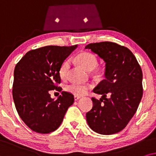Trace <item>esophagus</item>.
Listing matches in <instances>:
<instances>
[{
	"mask_svg": "<svg viewBox=\"0 0 156 156\" xmlns=\"http://www.w3.org/2000/svg\"><path fill=\"white\" fill-rule=\"evenodd\" d=\"M80 98V96H76V95H75V96H74L75 101H78V100H79Z\"/></svg>",
	"mask_w": 156,
	"mask_h": 156,
	"instance_id": "obj_1",
	"label": "esophagus"
}]
</instances>
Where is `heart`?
<instances>
[{
  "instance_id": "1",
  "label": "heart",
  "mask_w": 156,
  "mask_h": 156,
  "mask_svg": "<svg viewBox=\"0 0 156 156\" xmlns=\"http://www.w3.org/2000/svg\"><path fill=\"white\" fill-rule=\"evenodd\" d=\"M75 61L88 71L93 70L96 73H100L103 71V68L101 66H97L98 58L96 55L90 52H81L75 58ZM69 69L70 61L67 60L63 62L58 71L59 76L62 80L66 79ZM90 88V86L88 84L72 83L66 86V90L76 96H83L88 93Z\"/></svg>"
}]
</instances>
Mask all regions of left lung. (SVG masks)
<instances>
[{
	"mask_svg": "<svg viewBox=\"0 0 156 156\" xmlns=\"http://www.w3.org/2000/svg\"><path fill=\"white\" fill-rule=\"evenodd\" d=\"M85 48L105 63V78L93 90L102 97L92 98L93 105L86 113L87 122L99 134L116 133L127 126L138 109L143 96L142 70L132 52L117 43H90Z\"/></svg>",
	"mask_w": 156,
	"mask_h": 156,
	"instance_id": "obj_1",
	"label": "left lung"
}]
</instances>
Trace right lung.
<instances>
[{
	"label": "right lung",
	"mask_w": 156,
	"mask_h": 156,
	"mask_svg": "<svg viewBox=\"0 0 156 156\" xmlns=\"http://www.w3.org/2000/svg\"><path fill=\"white\" fill-rule=\"evenodd\" d=\"M78 45H48L28 51L14 70L13 98L18 115L38 133H49L59 127L74 102L71 93L63 91L56 101L49 91H61L59 69Z\"/></svg>",
	"instance_id": "right-lung-1"
}]
</instances>
